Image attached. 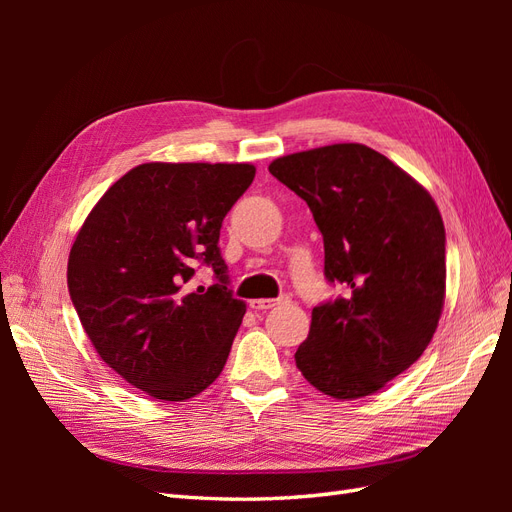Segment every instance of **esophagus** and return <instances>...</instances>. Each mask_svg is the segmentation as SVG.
I'll use <instances>...</instances> for the list:
<instances>
[{
	"instance_id": "34e87169",
	"label": "esophagus",
	"mask_w": 512,
	"mask_h": 512,
	"mask_svg": "<svg viewBox=\"0 0 512 512\" xmlns=\"http://www.w3.org/2000/svg\"><path fill=\"white\" fill-rule=\"evenodd\" d=\"M286 299H288V297H282V299H254V301H250V307L256 309V312H267V309L284 303Z\"/></svg>"
}]
</instances>
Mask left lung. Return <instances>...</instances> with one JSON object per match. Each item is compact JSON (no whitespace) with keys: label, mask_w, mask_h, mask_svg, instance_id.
Segmentation results:
<instances>
[{"label":"left lung","mask_w":512,"mask_h":512,"mask_svg":"<svg viewBox=\"0 0 512 512\" xmlns=\"http://www.w3.org/2000/svg\"><path fill=\"white\" fill-rule=\"evenodd\" d=\"M269 173L301 196L324 241L320 303L294 361L335 399H359L421 359L444 307V224L431 194L382 153L339 143L290 153Z\"/></svg>","instance_id":"obj_1"}]
</instances>
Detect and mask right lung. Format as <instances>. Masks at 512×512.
<instances>
[{"label": "right lung", "mask_w": 512, "mask_h": 512, "mask_svg": "<svg viewBox=\"0 0 512 512\" xmlns=\"http://www.w3.org/2000/svg\"><path fill=\"white\" fill-rule=\"evenodd\" d=\"M254 175L252 164H141L76 235L68 290L83 329L153 399H190L222 374L245 303L228 288L220 228ZM196 261L214 269L213 287L187 286Z\"/></svg>", "instance_id": "obj_1"}]
</instances>
